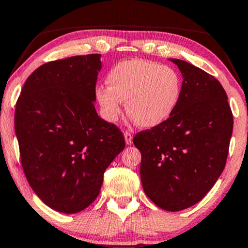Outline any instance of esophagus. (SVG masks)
Returning a JSON list of instances; mask_svg holds the SVG:
<instances>
[{"label": "esophagus", "mask_w": 248, "mask_h": 248, "mask_svg": "<svg viewBox=\"0 0 248 248\" xmlns=\"http://www.w3.org/2000/svg\"><path fill=\"white\" fill-rule=\"evenodd\" d=\"M124 140H126L127 145H130L131 143H133V134H131L129 130L124 131Z\"/></svg>", "instance_id": "34e87169"}]
</instances>
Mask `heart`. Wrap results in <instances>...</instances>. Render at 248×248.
Instances as JSON below:
<instances>
[{
    "label": "heart",
    "instance_id": "1",
    "mask_svg": "<svg viewBox=\"0 0 248 248\" xmlns=\"http://www.w3.org/2000/svg\"><path fill=\"white\" fill-rule=\"evenodd\" d=\"M108 87L96 91L97 100L108 120H117L122 101L135 124L151 128L172 114L181 96L180 76L172 68L144 60L124 61L108 76Z\"/></svg>",
    "mask_w": 248,
    "mask_h": 248
}]
</instances>
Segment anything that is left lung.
<instances>
[{"label":"left lung","mask_w":248,"mask_h":248,"mask_svg":"<svg viewBox=\"0 0 248 248\" xmlns=\"http://www.w3.org/2000/svg\"><path fill=\"white\" fill-rule=\"evenodd\" d=\"M170 60L184 77L179 103L166 121L133 140L141 153L145 194L176 212L199 203L222 173L233 117L217 79L186 61Z\"/></svg>","instance_id":"left-lung-1"}]
</instances>
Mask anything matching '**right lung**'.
Instances as JSON below:
<instances>
[{
  "mask_svg": "<svg viewBox=\"0 0 248 248\" xmlns=\"http://www.w3.org/2000/svg\"><path fill=\"white\" fill-rule=\"evenodd\" d=\"M101 54L41 65L16 104L21 166L35 194L53 210L77 213L96 200L104 171L124 148L122 131L97 115Z\"/></svg>",
  "mask_w": 248,
  "mask_h": 248,
  "instance_id": "obj_1",
  "label": "right lung"
}]
</instances>
